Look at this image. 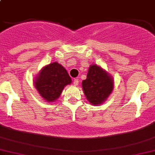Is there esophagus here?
Returning a JSON list of instances; mask_svg holds the SVG:
<instances>
[{"instance_id":"obj_1","label":"esophagus","mask_w":155,"mask_h":155,"mask_svg":"<svg viewBox=\"0 0 155 155\" xmlns=\"http://www.w3.org/2000/svg\"><path fill=\"white\" fill-rule=\"evenodd\" d=\"M78 83H79V79L75 78L74 80V85H78Z\"/></svg>"}]
</instances>
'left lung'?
Here are the masks:
<instances>
[{
	"label": "left lung",
	"instance_id": "1",
	"mask_svg": "<svg viewBox=\"0 0 155 155\" xmlns=\"http://www.w3.org/2000/svg\"><path fill=\"white\" fill-rule=\"evenodd\" d=\"M113 78L108 72L97 65L89 66L85 80L82 81V89L85 97L92 105L103 104L113 90Z\"/></svg>",
	"mask_w": 155,
	"mask_h": 155
}]
</instances>
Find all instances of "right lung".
Wrapping results in <instances>:
<instances>
[{"label":"right lung","instance_id":"obj_1","mask_svg":"<svg viewBox=\"0 0 155 155\" xmlns=\"http://www.w3.org/2000/svg\"><path fill=\"white\" fill-rule=\"evenodd\" d=\"M71 81L66 69L55 62L42 69L34 84L41 97L47 102H52L59 97L64 87Z\"/></svg>","mask_w":155,"mask_h":155}]
</instances>
